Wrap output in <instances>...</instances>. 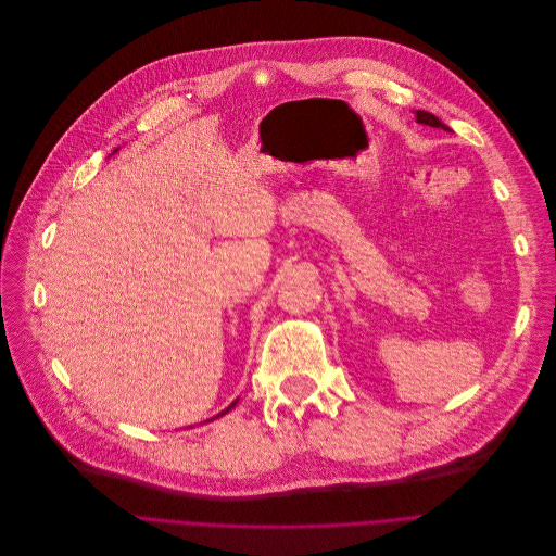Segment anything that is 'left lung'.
<instances>
[{"instance_id": "1", "label": "left lung", "mask_w": 556, "mask_h": 556, "mask_svg": "<svg viewBox=\"0 0 556 556\" xmlns=\"http://www.w3.org/2000/svg\"><path fill=\"white\" fill-rule=\"evenodd\" d=\"M416 121L420 123V125H429V127H435V129H450L447 125H442L433 114H429V111H416Z\"/></svg>"}]
</instances>
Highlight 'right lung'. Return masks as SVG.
Returning <instances> with one entry per match:
<instances>
[{
  "instance_id": "right-lung-1",
  "label": "right lung",
  "mask_w": 556,
  "mask_h": 556,
  "mask_svg": "<svg viewBox=\"0 0 556 556\" xmlns=\"http://www.w3.org/2000/svg\"><path fill=\"white\" fill-rule=\"evenodd\" d=\"M235 405H237V401H235V403H232V405H230V407H228V409H224V412H220V414H218V416H224V414H226V412H230V409H232V407H235ZM218 416H216V418H218Z\"/></svg>"
}]
</instances>
